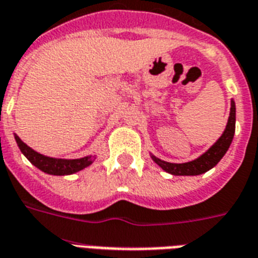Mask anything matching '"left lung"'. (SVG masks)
Wrapping results in <instances>:
<instances>
[{"instance_id": "left-lung-1", "label": "left lung", "mask_w": 258, "mask_h": 258, "mask_svg": "<svg viewBox=\"0 0 258 258\" xmlns=\"http://www.w3.org/2000/svg\"><path fill=\"white\" fill-rule=\"evenodd\" d=\"M234 127H236V106H234V102L232 100L231 103V114H229V119H228L227 128L224 131V134L221 135L216 143L213 144L212 147L209 148L204 155H202L200 158L194 160V162L183 163V164H175V163H167L164 160H160V159L155 158L154 162L158 165H160L165 172L172 173V175H177V176H183V175H200V173H204L207 171H209L211 168H213L217 163L221 160L225 152L228 151L229 146L232 143V139H233L234 135Z\"/></svg>"}]
</instances>
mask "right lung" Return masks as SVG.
Returning <instances> with one entry per match:
<instances>
[{
  "label": "right lung",
  "mask_w": 258,
  "mask_h": 258,
  "mask_svg": "<svg viewBox=\"0 0 258 258\" xmlns=\"http://www.w3.org/2000/svg\"><path fill=\"white\" fill-rule=\"evenodd\" d=\"M16 140L21 152L29 159V162L33 163L41 171H43L46 173H50V175H70V173L78 172L81 169L89 167L94 162V158H91V156H86V158L82 159H74V160L47 158V156H43V155L35 152L34 150H31L17 135Z\"/></svg>",
  "instance_id": "right-lung-1"
}]
</instances>
